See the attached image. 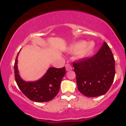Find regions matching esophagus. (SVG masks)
Wrapping results in <instances>:
<instances>
[{"mask_svg":"<svg viewBox=\"0 0 126 126\" xmlns=\"http://www.w3.org/2000/svg\"><path fill=\"white\" fill-rule=\"evenodd\" d=\"M65 67H66V70H67V71H69V70H72V66L70 65V64H69V63H67V64H66V65H65Z\"/></svg>","mask_w":126,"mask_h":126,"instance_id":"esophagus-1","label":"esophagus"}]
</instances>
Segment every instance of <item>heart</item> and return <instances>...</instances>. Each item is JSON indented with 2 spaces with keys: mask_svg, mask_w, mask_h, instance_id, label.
Instances as JSON below:
<instances>
[{
  "mask_svg": "<svg viewBox=\"0 0 126 126\" xmlns=\"http://www.w3.org/2000/svg\"><path fill=\"white\" fill-rule=\"evenodd\" d=\"M94 45L89 43L85 44V41H79L73 44L70 48V52L73 54H78L79 58H84L89 55L94 50Z\"/></svg>",
  "mask_w": 126,
  "mask_h": 126,
  "instance_id": "obj_1",
  "label": "heart"
}]
</instances>
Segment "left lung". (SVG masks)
Masks as SVG:
<instances>
[{
	"instance_id": "left-lung-1",
	"label": "left lung",
	"mask_w": 126,
	"mask_h": 126,
	"mask_svg": "<svg viewBox=\"0 0 126 126\" xmlns=\"http://www.w3.org/2000/svg\"><path fill=\"white\" fill-rule=\"evenodd\" d=\"M78 90L88 97L104 95L110 88L115 76V60L105 42L90 58L73 62Z\"/></svg>"
}]
</instances>
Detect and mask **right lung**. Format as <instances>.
Here are the masks:
<instances>
[{
	"label": "right lung",
	"mask_w": 126,
	"mask_h": 126,
	"mask_svg": "<svg viewBox=\"0 0 126 126\" xmlns=\"http://www.w3.org/2000/svg\"><path fill=\"white\" fill-rule=\"evenodd\" d=\"M18 53L15 64L14 73L15 80L19 88L28 99L35 102L51 101L58 94L62 78L66 73V69L50 67L41 79L35 82H25L19 75Z\"/></svg>",
	"instance_id": "obj_1"
}]
</instances>
